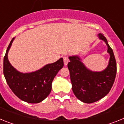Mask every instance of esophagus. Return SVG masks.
Here are the masks:
<instances>
[{
  "mask_svg": "<svg viewBox=\"0 0 124 124\" xmlns=\"http://www.w3.org/2000/svg\"><path fill=\"white\" fill-rule=\"evenodd\" d=\"M69 58H68V57L66 56H65L63 57V61H64V65H67L68 63V62H69Z\"/></svg>",
  "mask_w": 124,
  "mask_h": 124,
  "instance_id": "1",
  "label": "esophagus"
}]
</instances>
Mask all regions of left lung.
Instances as JSON below:
<instances>
[{
    "label": "left lung",
    "instance_id": "left-lung-1",
    "mask_svg": "<svg viewBox=\"0 0 124 124\" xmlns=\"http://www.w3.org/2000/svg\"><path fill=\"white\" fill-rule=\"evenodd\" d=\"M108 46L110 55L109 64L101 72H93L86 69L78 56L70 57L68 63L72 90L78 99L84 103H92L106 96L112 87L117 73V63L114 52L103 34H98Z\"/></svg>",
    "mask_w": 124,
    "mask_h": 124
}]
</instances>
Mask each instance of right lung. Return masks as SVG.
<instances>
[{"instance_id":"right-lung-1","label":"right lung","mask_w":124,"mask_h":124,"mask_svg":"<svg viewBox=\"0 0 124 124\" xmlns=\"http://www.w3.org/2000/svg\"><path fill=\"white\" fill-rule=\"evenodd\" d=\"M14 39L10 41L4 58V75L6 81L14 93L21 100L30 103H39L50 93L52 81L64 66L63 58L35 72L20 73L10 64L7 58Z\"/></svg>"}]
</instances>
